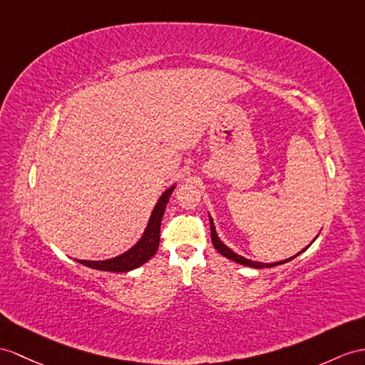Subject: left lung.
Here are the masks:
<instances>
[{
    "label": "left lung",
    "instance_id": "left-lung-1",
    "mask_svg": "<svg viewBox=\"0 0 365 365\" xmlns=\"http://www.w3.org/2000/svg\"><path fill=\"white\" fill-rule=\"evenodd\" d=\"M209 220H210V238H212V245L215 246V250L220 252V254H223L225 257H227V259H230V260H234V262H237V263H240V264H245V266H250V268H271V266H275V264H282V263H287V262H289V260H292L294 259V257H291V259H288V260H283V262H279V263H269V264H264V263H259V262H251V260H247V259H245V257H242V255H238V254H235V252H232L229 250V247L226 246V245H223L220 242V238H218V235H217V232H215V226H213V221H212V218L209 217ZM308 247V246H307ZM305 247V250H307ZM304 250V251H305ZM304 251H300V252H304ZM299 252V254H300ZM297 254V255H299Z\"/></svg>",
    "mask_w": 365,
    "mask_h": 365
}]
</instances>
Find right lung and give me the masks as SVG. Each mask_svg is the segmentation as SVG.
<instances>
[{
  "label": "right lung",
  "instance_id": "right-lung-1",
  "mask_svg": "<svg viewBox=\"0 0 365 365\" xmlns=\"http://www.w3.org/2000/svg\"><path fill=\"white\" fill-rule=\"evenodd\" d=\"M175 187L168 189L161 200L158 201L156 207L150 217L148 226L145 229L144 235L138 242L135 247H131L130 251L125 254H122L119 257H114V259L110 260H102V262H88V260H77L78 263H82L88 268L93 269H101V271H110V272H127L138 268V266L144 264L148 262L152 257L156 254L158 247H159V232H161V220L164 215L165 206L168 202V197H170Z\"/></svg>",
  "mask_w": 365,
  "mask_h": 365
}]
</instances>
